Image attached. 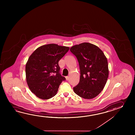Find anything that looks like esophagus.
Segmentation results:
<instances>
[{"label":"esophagus","mask_w":135,"mask_h":135,"mask_svg":"<svg viewBox=\"0 0 135 135\" xmlns=\"http://www.w3.org/2000/svg\"><path fill=\"white\" fill-rule=\"evenodd\" d=\"M66 80H69V76H66Z\"/></svg>","instance_id":"obj_1"}]
</instances>
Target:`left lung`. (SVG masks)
Listing matches in <instances>:
<instances>
[{"instance_id":"8db88e82","label":"left lung","mask_w":135,"mask_h":135,"mask_svg":"<svg viewBox=\"0 0 135 135\" xmlns=\"http://www.w3.org/2000/svg\"><path fill=\"white\" fill-rule=\"evenodd\" d=\"M70 52L77 58L80 80L73 88L76 94L84 99H92L103 90L109 76L108 60L98 46L88 42L72 46Z\"/></svg>"}]
</instances>
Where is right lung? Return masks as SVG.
Masks as SVG:
<instances>
[{"label": "right lung", "instance_id": "1", "mask_svg": "<svg viewBox=\"0 0 135 135\" xmlns=\"http://www.w3.org/2000/svg\"><path fill=\"white\" fill-rule=\"evenodd\" d=\"M69 48L49 44L40 46L29 56L26 64V79L29 88L37 98L48 99L56 95L66 80L60 73L58 62Z\"/></svg>", "mask_w": 135, "mask_h": 135}]
</instances>
